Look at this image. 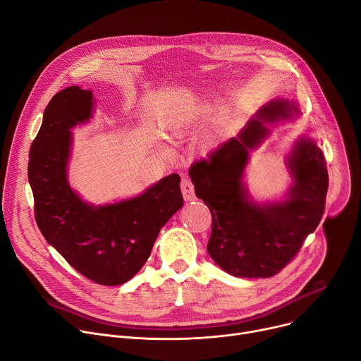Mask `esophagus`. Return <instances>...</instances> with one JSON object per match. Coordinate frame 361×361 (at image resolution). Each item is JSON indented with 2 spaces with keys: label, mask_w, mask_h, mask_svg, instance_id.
<instances>
[{
  "label": "esophagus",
  "mask_w": 361,
  "mask_h": 361,
  "mask_svg": "<svg viewBox=\"0 0 361 361\" xmlns=\"http://www.w3.org/2000/svg\"><path fill=\"white\" fill-rule=\"evenodd\" d=\"M180 189H182V195L185 201H193L195 200V189H193V183L190 182L189 178H183L180 182Z\"/></svg>",
  "instance_id": "obj_1"
}]
</instances>
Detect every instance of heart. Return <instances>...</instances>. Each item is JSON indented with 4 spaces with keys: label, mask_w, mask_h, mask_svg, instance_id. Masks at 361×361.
<instances>
[{
    "label": "heart",
    "mask_w": 361,
    "mask_h": 361,
    "mask_svg": "<svg viewBox=\"0 0 361 361\" xmlns=\"http://www.w3.org/2000/svg\"><path fill=\"white\" fill-rule=\"evenodd\" d=\"M185 116L182 113H173L171 117H169V121H168V127L169 130H172L173 133L179 134L183 128V124H185Z\"/></svg>",
    "instance_id": "b5f03b06"
}]
</instances>
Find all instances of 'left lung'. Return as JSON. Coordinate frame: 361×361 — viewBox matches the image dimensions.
I'll return each instance as SVG.
<instances>
[{"mask_svg":"<svg viewBox=\"0 0 361 361\" xmlns=\"http://www.w3.org/2000/svg\"><path fill=\"white\" fill-rule=\"evenodd\" d=\"M293 114H299L295 102H269L237 137L189 169L197 197L212 215L208 255L233 276L250 279L277 274L298 255L324 215L326 161L310 138H300L288 157L293 185L285 201L256 204L243 183L248 152L269 133L266 123L288 120Z\"/></svg>","mask_w":361,"mask_h":361,"instance_id":"1","label":"left lung"}]
</instances>
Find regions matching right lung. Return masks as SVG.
Listing matches in <instances>:
<instances>
[{
	"mask_svg": "<svg viewBox=\"0 0 361 361\" xmlns=\"http://www.w3.org/2000/svg\"><path fill=\"white\" fill-rule=\"evenodd\" d=\"M92 92L69 87L47 104L42 127L30 147L29 182L35 216L49 244L90 281L126 283L149 259L160 228L182 208L180 178L172 173L142 195L94 207L71 189L66 164L71 128L91 118Z\"/></svg>",
	"mask_w": 361,
	"mask_h": 361,
	"instance_id": "right-lung-1",
	"label": "right lung"
}]
</instances>
